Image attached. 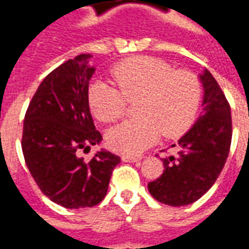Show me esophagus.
Instances as JSON below:
<instances>
[{"instance_id": "obj_1", "label": "esophagus", "mask_w": 249, "mask_h": 249, "mask_svg": "<svg viewBox=\"0 0 249 249\" xmlns=\"http://www.w3.org/2000/svg\"><path fill=\"white\" fill-rule=\"evenodd\" d=\"M141 157H136V156H123V161L126 162H137L140 161Z\"/></svg>"}]
</instances>
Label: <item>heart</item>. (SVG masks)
<instances>
[{"instance_id": "b5f03b06", "label": "heart", "mask_w": 249, "mask_h": 249, "mask_svg": "<svg viewBox=\"0 0 249 249\" xmlns=\"http://www.w3.org/2000/svg\"><path fill=\"white\" fill-rule=\"evenodd\" d=\"M113 84L94 81L88 89L93 114L113 123L135 103L137 119L126 120L109 130V146L126 156H136L164 137L184 133L196 119L201 101V84L189 71H175L155 57H133L110 69Z\"/></svg>"}]
</instances>
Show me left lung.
I'll return each instance as SVG.
<instances>
[{
  "instance_id": "1",
  "label": "left lung",
  "mask_w": 249,
  "mask_h": 249,
  "mask_svg": "<svg viewBox=\"0 0 249 249\" xmlns=\"http://www.w3.org/2000/svg\"><path fill=\"white\" fill-rule=\"evenodd\" d=\"M204 88V113L172 146L175 156L161 159L164 172L148 189L157 201L172 207L195 203L208 192L223 171L232 140L231 107L208 71L200 76Z\"/></svg>"
}]
</instances>
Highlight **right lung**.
Here are the masks:
<instances>
[{
    "label": "right lung",
    "mask_w": 249,
    "mask_h": 249,
    "mask_svg": "<svg viewBox=\"0 0 249 249\" xmlns=\"http://www.w3.org/2000/svg\"><path fill=\"white\" fill-rule=\"evenodd\" d=\"M80 54L42 80L25 113L22 153L41 192L64 208L94 207L103 201L120 157L101 149L90 161L78 151L100 144L89 110L88 88L94 68Z\"/></svg>",
    "instance_id": "obj_1"
}]
</instances>
